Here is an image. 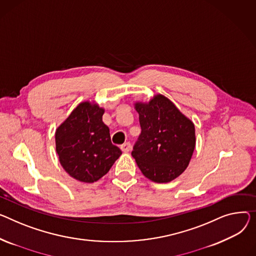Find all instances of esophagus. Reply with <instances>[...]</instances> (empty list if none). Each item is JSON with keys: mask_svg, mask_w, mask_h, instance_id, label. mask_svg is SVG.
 Here are the masks:
<instances>
[{"mask_svg": "<svg viewBox=\"0 0 256 256\" xmlns=\"http://www.w3.org/2000/svg\"><path fill=\"white\" fill-rule=\"evenodd\" d=\"M120 148H122V150L124 152H128V151L132 149V145H130V142H126V143H124V144L120 146Z\"/></svg>", "mask_w": 256, "mask_h": 256, "instance_id": "obj_1", "label": "esophagus"}]
</instances>
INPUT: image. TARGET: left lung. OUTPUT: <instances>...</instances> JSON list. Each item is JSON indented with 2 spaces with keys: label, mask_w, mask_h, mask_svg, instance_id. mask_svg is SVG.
<instances>
[{
  "label": "left lung",
  "mask_w": 256,
  "mask_h": 256,
  "mask_svg": "<svg viewBox=\"0 0 256 256\" xmlns=\"http://www.w3.org/2000/svg\"><path fill=\"white\" fill-rule=\"evenodd\" d=\"M141 134L132 156L143 175L156 183L180 176L188 166L196 147L194 124L162 94L148 103L134 104Z\"/></svg>",
  "instance_id": "obj_1"
}]
</instances>
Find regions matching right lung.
Returning <instances> with one entry per match:
<instances>
[{"label":"right lung","instance_id":"add662e5","mask_svg":"<svg viewBox=\"0 0 256 256\" xmlns=\"http://www.w3.org/2000/svg\"><path fill=\"white\" fill-rule=\"evenodd\" d=\"M104 112L98 104L83 102L56 128V148L60 162L78 181H98L122 153L111 142L109 128L102 120Z\"/></svg>","mask_w":256,"mask_h":256}]
</instances>
